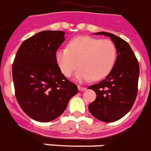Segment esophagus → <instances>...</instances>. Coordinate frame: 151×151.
I'll return each mask as SVG.
<instances>
[{"label":"esophagus","mask_w":151,"mask_h":151,"mask_svg":"<svg viewBox=\"0 0 151 151\" xmlns=\"http://www.w3.org/2000/svg\"><path fill=\"white\" fill-rule=\"evenodd\" d=\"M78 88L80 90V92H82V91H84V90H86L87 88L86 87H82V86H78Z\"/></svg>","instance_id":"obj_1"}]
</instances>
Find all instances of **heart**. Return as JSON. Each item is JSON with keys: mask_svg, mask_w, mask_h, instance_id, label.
Returning <instances> with one entry per match:
<instances>
[{"mask_svg": "<svg viewBox=\"0 0 151 151\" xmlns=\"http://www.w3.org/2000/svg\"><path fill=\"white\" fill-rule=\"evenodd\" d=\"M116 58V47L113 42L89 36L72 39L67 49H59L55 54L58 67L66 77L71 76L80 66L76 75L79 81L99 80L107 76Z\"/></svg>", "mask_w": 151, "mask_h": 151, "instance_id": "obj_1", "label": "heart"}]
</instances>
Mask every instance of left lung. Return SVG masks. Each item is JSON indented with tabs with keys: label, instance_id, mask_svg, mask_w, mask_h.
<instances>
[{
	"label": "left lung",
	"instance_id": "1",
	"mask_svg": "<svg viewBox=\"0 0 151 151\" xmlns=\"http://www.w3.org/2000/svg\"><path fill=\"white\" fill-rule=\"evenodd\" d=\"M94 35L109 36L116 46L117 57L105 79L88 87L96 94L95 101L88 105V110L101 122H115L125 116L134 105L137 94L139 64L127 42L108 32Z\"/></svg>",
	"mask_w": 151,
	"mask_h": 151
}]
</instances>
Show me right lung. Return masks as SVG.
Instances as JSON below:
<instances>
[{"label": "right lung", "instance_id": "right-lung-1", "mask_svg": "<svg viewBox=\"0 0 151 151\" xmlns=\"http://www.w3.org/2000/svg\"><path fill=\"white\" fill-rule=\"evenodd\" d=\"M64 32L45 30L27 38L15 56L12 72L15 96L26 115L40 122L62 114L77 86L63 76L55 54L64 42Z\"/></svg>", "mask_w": 151, "mask_h": 151}]
</instances>
